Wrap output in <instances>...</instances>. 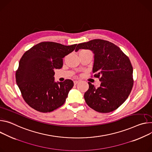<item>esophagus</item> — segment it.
Returning <instances> with one entry per match:
<instances>
[{
    "label": "esophagus",
    "mask_w": 152,
    "mask_h": 152,
    "mask_svg": "<svg viewBox=\"0 0 152 152\" xmlns=\"http://www.w3.org/2000/svg\"><path fill=\"white\" fill-rule=\"evenodd\" d=\"M78 82H79V80H75L74 81V84L76 85L77 84H78Z\"/></svg>",
    "instance_id": "34e87169"
}]
</instances>
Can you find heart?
<instances>
[{
    "label": "heart",
    "mask_w": 152,
    "mask_h": 152,
    "mask_svg": "<svg viewBox=\"0 0 152 152\" xmlns=\"http://www.w3.org/2000/svg\"><path fill=\"white\" fill-rule=\"evenodd\" d=\"M87 51V50H82L81 51Z\"/></svg>",
    "instance_id": "heart-1"
}]
</instances>
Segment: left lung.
Returning a JSON list of instances; mask_svg holds the SVG:
<instances>
[{
    "label": "left lung",
    "mask_w": 152,
    "mask_h": 152,
    "mask_svg": "<svg viewBox=\"0 0 152 152\" xmlns=\"http://www.w3.org/2000/svg\"><path fill=\"white\" fill-rule=\"evenodd\" d=\"M79 49L93 51V73L101 82L97 88L88 82L84 94L87 104L99 113L114 111L126 101L133 88V67L129 57L117 45L99 39L79 44L75 51Z\"/></svg>",
    "instance_id": "1"
}]
</instances>
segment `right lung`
Returning <instances> with one entry per match:
<instances>
[{
	"mask_svg": "<svg viewBox=\"0 0 152 152\" xmlns=\"http://www.w3.org/2000/svg\"><path fill=\"white\" fill-rule=\"evenodd\" d=\"M76 45L42 42L23 54L16 80L22 98L30 107L39 112L48 113L65 103L74 83L70 79L55 82L54 70L62 67L63 58L74 51Z\"/></svg>",
	"mask_w": 152,
	"mask_h": 152,
	"instance_id": "right-lung-1",
	"label": "right lung"
}]
</instances>
